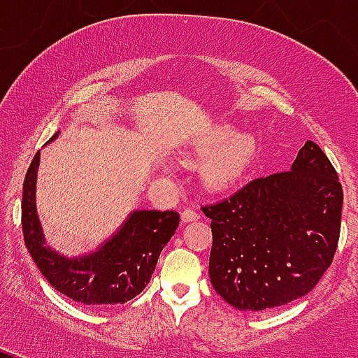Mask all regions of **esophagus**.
<instances>
[{
    "label": "esophagus",
    "instance_id": "obj_1",
    "mask_svg": "<svg viewBox=\"0 0 358 358\" xmlns=\"http://www.w3.org/2000/svg\"><path fill=\"white\" fill-rule=\"evenodd\" d=\"M199 218H201V213L197 211L196 208H192V206H187V208L182 211V220L185 223L194 222V220H199Z\"/></svg>",
    "mask_w": 358,
    "mask_h": 358
}]
</instances>
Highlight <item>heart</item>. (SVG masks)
Returning <instances> with one entry per match:
<instances>
[{
    "instance_id": "1",
    "label": "heart",
    "mask_w": 358,
    "mask_h": 358,
    "mask_svg": "<svg viewBox=\"0 0 358 358\" xmlns=\"http://www.w3.org/2000/svg\"><path fill=\"white\" fill-rule=\"evenodd\" d=\"M197 154L209 156L201 169L209 189H227L239 182L251 166L256 143L249 135H237L229 124L216 126L197 143Z\"/></svg>"
}]
</instances>
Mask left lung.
Returning a JSON list of instances; mask_svg holds the SVG:
<instances>
[{
    "mask_svg": "<svg viewBox=\"0 0 358 358\" xmlns=\"http://www.w3.org/2000/svg\"><path fill=\"white\" fill-rule=\"evenodd\" d=\"M341 208L338 173L312 140L289 171L259 176L227 199L202 206L211 220L215 291L251 312L308 294L333 263Z\"/></svg>",
    "mask_w": 358,
    "mask_h": 358,
    "instance_id": "left-lung-1",
    "label": "left lung"
}]
</instances>
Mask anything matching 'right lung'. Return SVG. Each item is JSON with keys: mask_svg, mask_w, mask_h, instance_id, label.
I'll use <instances>...</instances> for the list:
<instances>
[{"mask_svg": "<svg viewBox=\"0 0 358 358\" xmlns=\"http://www.w3.org/2000/svg\"><path fill=\"white\" fill-rule=\"evenodd\" d=\"M59 133L52 136L57 138ZM39 150L24 180L22 232L45 279L67 298L86 306L126 303L149 284L162 248L175 236L180 223L176 211H135L112 239L99 251L81 258H66L45 246L41 223L36 213V173Z\"/></svg>", "mask_w": 358, "mask_h": 358, "instance_id": "right-lung-1", "label": "right lung"}]
</instances>
